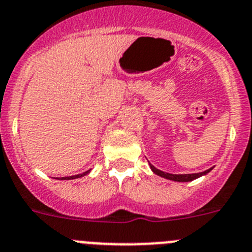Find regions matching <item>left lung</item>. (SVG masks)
I'll use <instances>...</instances> for the list:
<instances>
[{
  "label": "left lung",
  "instance_id": "obj_1",
  "mask_svg": "<svg viewBox=\"0 0 252 252\" xmlns=\"http://www.w3.org/2000/svg\"><path fill=\"white\" fill-rule=\"evenodd\" d=\"M150 168H151L152 172L158 175V176H161V177H163V179L172 180V181H177V182L192 181V180H196V179H198V177H201V176H204V175L209 174V172L212 170V167H211V168H209V170H206V171L198 172V174H180V175H176V174H168V172L161 171V170L156 168L155 166H152L151 163H150Z\"/></svg>",
  "mask_w": 252,
  "mask_h": 252
}]
</instances>
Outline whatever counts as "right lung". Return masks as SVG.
I'll return each instance as SVG.
<instances>
[{
    "instance_id": "1",
    "label": "right lung",
    "mask_w": 252,
    "mask_h": 252,
    "mask_svg": "<svg viewBox=\"0 0 252 252\" xmlns=\"http://www.w3.org/2000/svg\"><path fill=\"white\" fill-rule=\"evenodd\" d=\"M90 171H91V170H89V171L84 172V174L73 175V176H68V177H61V180H73V179H80V177H82V176H86V175H89V174H90Z\"/></svg>"
}]
</instances>
